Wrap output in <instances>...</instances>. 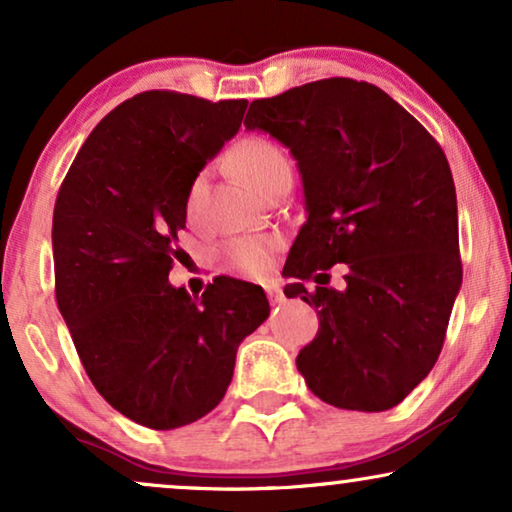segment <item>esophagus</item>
Returning <instances> with one entry per match:
<instances>
[{
	"instance_id": "obj_1",
	"label": "esophagus",
	"mask_w": 512,
	"mask_h": 512,
	"mask_svg": "<svg viewBox=\"0 0 512 512\" xmlns=\"http://www.w3.org/2000/svg\"><path fill=\"white\" fill-rule=\"evenodd\" d=\"M265 291H268V298L272 305H279L284 300V293H282V289H279L277 282H270L268 286H265Z\"/></svg>"
}]
</instances>
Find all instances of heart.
<instances>
[{"label":"heart","instance_id":"obj_1","mask_svg":"<svg viewBox=\"0 0 512 512\" xmlns=\"http://www.w3.org/2000/svg\"><path fill=\"white\" fill-rule=\"evenodd\" d=\"M233 167L235 172L240 174V179H244L251 188H256V191L261 193L277 172H282L291 165H289V158H286V153L279 149L277 144H272L270 139L249 137L235 146ZM200 191H202V179H195L191 191H188V207H195V202L200 198ZM275 249H277L275 237H265V235L237 237V240H233L226 247V258L237 272L256 277L268 270L272 251Z\"/></svg>","mask_w":512,"mask_h":512}]
</instances>
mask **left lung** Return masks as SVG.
Here are the masks:
<instances>
[{
	"label": "left lung",
	"mask_w": 512,
	"mask_h": 512,
	"mask_svg": "<svg viewBox=\"0 0 512 512\" xmlns=\"http://www.w3.org/2000/svg\"><path fill=\"white\" fill-rule=\"evenodd\" d=\"M247 130L286 146L307 221L284 275L319 314L296 366L342 410L394 408L431 373L461 289L457 193L443 149L373 83L321 79L254 100ZM348 263L342 292L302 282ZM319 283V282H318Z\"/></svg>",
	"instance_id": "left-lung-1"
}]
</instances>
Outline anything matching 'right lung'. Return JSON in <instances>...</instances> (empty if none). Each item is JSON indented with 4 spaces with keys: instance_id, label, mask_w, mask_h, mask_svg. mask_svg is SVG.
Wrapping results in <instances>:
<instances>
[{
    "instance_id": "right-lung-1",
    "label": "right lung",
    "mask_w": 512,
    "mask_h": 512,
    "mask_svg": "<svg viewBox=\"0 0 512 512\" xmlns=\"http://www.w3.org/2000/svg\"><path fill=\"white\" fill-rule=\"evenodd\" d=\"M247 100L149 90L102 118L53 212L55 298L90 382L111 408L170 431L214 410L240 342L268 319L261 286H172L188 191L237 135Z\"/></svg>"
}]
</instances>
